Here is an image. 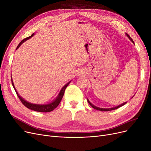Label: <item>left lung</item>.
Wrapping results in <instances>:
<instances>
[{
	"label": "left lung",
	"instance_id": "1",
	"mask_svg": "<svg viewBox=\"0 0 151 151\" xmlns=\"http://www.w3.org/2000/svg\"><path fill=\"white\" fill-rule=\"evenodd\" d=\"M126 35H127V37L130 39V40L131 41V42L134 44V41L132 40V39L130 37V36H129V35H128L127 33H126ZM87 100H88V101L89 104L91 105V106H92L93 108H94L95 109H97V110L101 111H111V110H114V109H117V108H120V107H121L122 106H123V105H124L125 104L127 103V102H125V103H122V104H120V105H118V106H117L113 107V108H99V107H97V106H94V105H93L92 103H91L89 101V100L88 99H87Z\"/></svg>",
	"mask_w": 151,
	"mask_h": 151
}]
</instances>
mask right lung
Wrapping results in <instances>:
<instances>
[{
  "instance_id": "1",
  "label": "right lung",
  "mask_w": 151,
  "mask_h": 151,
  "mask_svg": "<svg viewBox=\"0 0 151 151\" xmlns=\"http://www.w3.org/2000/svg\"><path fill=\"white\" fill-rule=\"evenodd\" d=\"M34 35H35V33H33L30 36H29V37L26 38H25V39H24V40H22L21 41V42L19 43V44L18 45V46H17V48H16V50H17L18 48H19V47L21 46V45L22 43H23L24 42H26V40H28V39L31 38L32 37V36H33ZM11 81H12V86H13V88H14V90H15V91H16V94H17V95L18 98H19V99H20V101H21V103H22V104H23L26 108H29V109H32V110H34V111H38V112H45V113L52 111L53 110V109H54L55 108H56L58 106L59 103H60L61 100H62V98H63V94H64L65 90L66 88L67 87V86H68V84H69V83H70V81L68 82V83H67L63 87V88H62V89L60 90V93H59L58 95L57 96V97L55 99L53 100V101H52L51 103H48V104H33V103H29V102H28L27 101H26L25 99H24L23 98H22L21 96H20L19 94H18V93L17 92V91H16V88H15L14 85L13 81H12V76H11Z\"/></svg>"
}]
</instances>
